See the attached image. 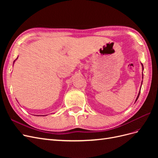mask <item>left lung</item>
<instances>
[{
    "instance_id": "obj_1",
    "label": "left lung",
    "mask_w": 158,
    "mask_h": 158,
    "mask_svg": "<svg viewBox=\"0 0 158 158\" xmlns=\"http://www.w3.org/2000/svg\"><path fill=\"white\" fill-rule=\"evenodd\" d=\"M141 64H142V71H143V70H144V66H143V64H142V63H141ZM142 79H143V73H142ZM142 83H141V86H142ZM140 89H141V87H140V91H139V93H138V96H137V98H136V101H135V102L137 101V99H138V97H139V95H140Z\"/></svg>"
}]
</instances>
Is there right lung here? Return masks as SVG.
Returning a JSON list of instances; mask_svg holds the SVG:
<instances>
[{"instance_id": "obj_1", "label": "right lung", "mask_w": 158, "mask_h": 158, "mask_svg": "<svg viewBox=\"0 0 158 158\" xmlns=\"http://www.w3.org/2000/svg\"><path fill=\"white\" fill-rule=\"evenodd\" d=\"M17 59H18V58H17ZM16 60L14 61V62H15V61H16ZM37 116H40V115H37ZM41 116H44V115H41Z\"/></svg>"}]
</instances>
